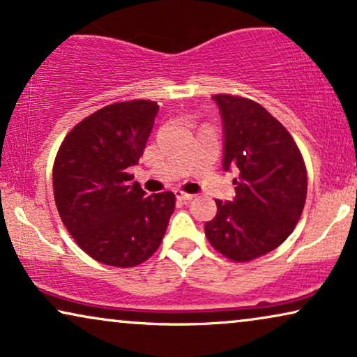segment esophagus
<instances>
[{
  "label": "esophagus",
  "instance_id": "esophagus-1",
  "mask_svg": "<svg viewBox=\"0 0 357 357\" xmlns=\"http://www.w3.org/2000/svg\"><path fill=\"white\" fill-rule=\"evenodd\" d=\"M175 197H177L178 199H183V202H190V199L195 198V195L183 192V190H175Z\"/></svg>",
  "mask_w": 357,
  "mask_h": 357
}]
</instances>
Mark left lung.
<instances>
[{
	"instance_id": "1",
	"label": "left lung",
	"mask_w": 357,
	"mask_h": 357,
	"mask_svg": "<svg viewBox=\"0 0 357 357\" xmlns=\"http://www.w3.org/2000/svg\"><path fill=\"white\" fill-rule=\"evenodd\" d=\"M224 123V170L237 169L236 199H216L204 224L208 241L229 260L243 263L275 250L304 211L307 169L289 131L247 97L213 96Z\"/></svg>"
}]
</instances>
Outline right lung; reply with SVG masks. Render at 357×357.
I'll return each instance as SVG.
<instances>
[{"label": "right lung", "mask_w": 357, "mask_h": 357, "mask_svg": "<svg viewBox=\"0 0 357 357\" xmlns=\"http://www.w3.org/2000/svg\"><path fill=\"white\" fill-rule=\"evenodd\" d=\"M159 105L135 99L105 105L65 136L53 162V195L63 224L96 261L133 268L158 250L175 208L172 192L146 197L131 182Z\"/></svg>", "instance_id": "obj_1"}]
</instances>
